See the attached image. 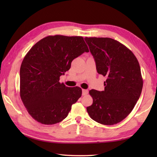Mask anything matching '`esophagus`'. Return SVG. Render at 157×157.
<instances>
[{"mask_svg": "<svg viewBox=\"0 0 157 157\" xmlns=\"http://www.w3.org/2000/svg\"><path fill=\"white\" fill-rule=\"evenodd\" d=\"M88 94V90H85V89L82 90V95L83 96H86V95H87Z\"/></svg>", "mask_w": 157, "mask_h": 157, "instance_id": "esophagus-1", "label": "esophagus"}]
</instances>
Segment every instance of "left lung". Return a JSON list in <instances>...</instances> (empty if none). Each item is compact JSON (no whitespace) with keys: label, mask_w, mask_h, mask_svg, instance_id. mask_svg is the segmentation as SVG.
<instances>
[{"label":"left lung","mask_w":157,"mask_h":157,"mask_svg":"<svg viewBox=\"0 0 157 157\" xmlns=\"http://www.w3.org/2000/svg\"><path fill=\"white\" fill-rule=\"evenodd\" d=\"M99 74L106 77L105 90H91L88 113L94 121L111 125L123 121L140 96L143 79L138 59L125 45L110 38L86 37Z\"/></svg>","instance_id":"left-lung-1"}]
</instances>
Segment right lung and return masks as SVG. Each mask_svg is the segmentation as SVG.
I'll list each match as a JSON object with an SVG mask.
<instances>
[{"mask_svg": "<svg viewBox=\"0 0 157 157\" xmlns=\"http://www.w3.org/2000/svg\"><path fill=\"white\" fill-rule=\"evenodd\" d=\"M84 52L89 50L82 36L55 35L42 38L26 54L20 67V96L36 121L53 125L67 117L82 90L60 83V76Z\"/></svg>", "mask_w": 157, "mask_h": 157, "instance_id": "obj_1", "label": "right lung"}]
</instances>
